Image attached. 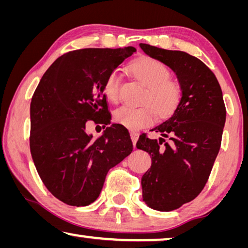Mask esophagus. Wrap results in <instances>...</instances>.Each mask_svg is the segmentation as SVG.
<instances>
[{"mask_svg":"<svg viewBox=\"0 0 248 248\" xmlns=\"http://www.w3.org/2000/svg\"><path fill=\"white\" fill-rule=\"evenodd\" d=\"M130 136H131V140H132L133 145H136L137 141H138V138H139V133L132 131V132H130Z\"/></svg>","mask_w":248,"mask_h":248,"instance_id":"obj_1","label":"esophagus"}]
</instances>
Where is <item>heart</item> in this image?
<instances>
[{
	"mask_svg": "<svg viewBox=\"0 0 248 248\" xmlns=\"http://www.w3.org/2000/svg\"><path fill=\"white\" fill-rule=\"evenodd\" d=\"M131 72L141 84L148 87L143 103L150 104L142 107L123 106L113 113L115 123L129 129L139 130L150 125L155 114L160 118L168 117L174 111L180 100V88L170 81V72L162 62L155 58L144 57L131 65ZM105 95L112 103L120 97V75L112 72L105 82Z\"/></svg>",
	"mask_w": 248,
	"mask_h": 248,
	"instance_id": "heart-1",
	"label": "heart"
}]
</instances>
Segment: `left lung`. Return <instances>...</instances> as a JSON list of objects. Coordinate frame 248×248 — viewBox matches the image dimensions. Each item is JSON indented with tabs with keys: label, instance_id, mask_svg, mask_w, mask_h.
Wrapping results in <instances>:
<instances>
[{
	"label": "left lung",
	"instance_id": "1",
	"mask_svg": "<svg viewBox=\"0 0 248 248\" xmlns=\"http://www.w3.org/2000/svg\"><path fill=\"white\" fill-rule=\"evenodd\" d=\"M140 47L173 70L181 88L174 112L152 129L161 133L159 140L142 136L137 142L151 156V168L141 178L143 202L169 212L191 202L205 186L221 147L226 109L221 86L202 61L181 50L142 43Z\"/></svg>",
	"mask_w": 248,
	"mask_h": 248
}]
</instances>
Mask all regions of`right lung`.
<instances>
[{
  "label": "right lung",
  "mask_w": 248,
  "mask_h": 248,
  "mask_svg": "<svg viewBox=\"0 0 248 248\" xmlns=\"http://www.w3.org/2000/svg\"><path fill=\"white\" fill-rule=\"evenodd\" d=\"M133 53L132 46L66 53L43 75L32 97L30 148L34 164L47 190L68 205L95 202L108 171L132 152L123 125L112 124L93 140L86 124H110L105 82Z\"/></svg>",
  "instance_id": "obj_1"
}]
</instances>
